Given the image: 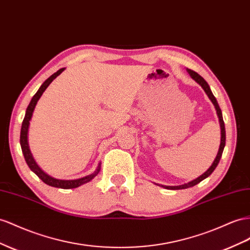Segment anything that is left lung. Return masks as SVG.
<instances>
[{"label":"left lung","mask_w":250,"mask_h":250,"mask_svg":"<svg viewBox=\"0 0 250 250\" xmlns=\"http://www.w3.org/2000/svg\"><path fill=\"white\" fill-rule=\"evenodd\" d=\"M187 71H188V73H189V75H190V77L195 81V82H197L198 84H200V85L202 86V88L204 89V91L206 92L208 98L210 99L212 104H213L214 107H215V110H217V114H218V117H219L220 126H221V144H220V148H219L218 154H217V157H215V159H214V161H213V163L211 164V166L209 167L208 169H207L203 174L200 175L199 178L194 179V180L190 181L189 183H186V184H184V185H179V186H163V185H161L162 187L166 188V189H172V190L185 189V188L192 187V186H194V185L199 184L201 181H203L204 179L208 178L209 175H210V174L213 172V170L215 169V167H217L218 164H219L220 159H221V157H222V153H223V150H224L225 141H226V133H225V125H224V121H223V116H222V111H221L220 106H219V104H218V102H217V99L214 98V96H213L211 90H210V87H209V85L207 84L206 81H205L203 78H202V77L199 75V73H197V72L191 70V69H187Z\"/></svg>","instance_id":"left-lung-1"}]
</instances>
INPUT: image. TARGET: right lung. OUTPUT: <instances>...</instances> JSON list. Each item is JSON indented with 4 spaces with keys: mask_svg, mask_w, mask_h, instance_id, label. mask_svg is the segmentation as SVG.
I'll return each instance as SVG.
<instances>
[{
    "mask_svg": "<svg viewBox=\"0 0 250 250\" xmlns=\"http://www.w3.org/2000/svg\"><path fill=\"white\" fill-rule=\"evenodd\" d=\"M65 68H61L60 70H58L57 72L53 73L52 76H50L48 79H47L45 82L41 85L39 90L37 91V93L35 96L32 97L30 103L27 107L26 109V113H25V118L23 120L22 123V128H21V136H20V144H21L22 147V151L24 154V158L27 165L30 168V169L35 172L38 177L41 179L45 184L52 186V187H57V188H63V189H70V188H77L81 185H83L85 183H88L89 181H91L96 175L100 172L101 169V163L99 164V166L97 167V169L94 170L93 173L86 175V177H83L81 179H77V180H59V179H55L50 177L47 173H45L41 168L39 167V165L36 163L35 159H33L31 151L29 149V144H28V129H29V121L31 120L32 117V112L35 110V107L38 103L39 99L41 98V96L43 94V92L46 90L47 87L49 86V84L55 80L59 75H61L64 71Z\"/></svg>",
    "mask_w": 250,
    "mask_h": 250,
    "instance_id": "1",
    "label": "right lung"
}]
</instances>
